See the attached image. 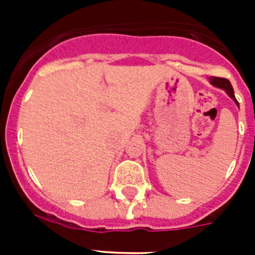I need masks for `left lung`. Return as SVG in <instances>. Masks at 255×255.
<instances>
[{
    "label": "left lung",
    "mask_w": 255,
    "mask_h": 255,
    "mask_svg": "<svg viewBox=\"0 0 255 255\" xmlns=\"http://www.w3.org/2000/svg\"><path fill=\"white\" fill-rule=\"evenodd\" d=\"M209 82H211L212 85H215V87L217 88H221V89H224V91H226V93L229 94L231 98H233L234 101L236 102V105L239 106L238 101H236L235 98V94H234V89H233V85H231V83L227 80V79L225 78H217V76H211L209 78Z\"/></svg>",
    "instance_id": "left-lung-1"
}]
</instances>
